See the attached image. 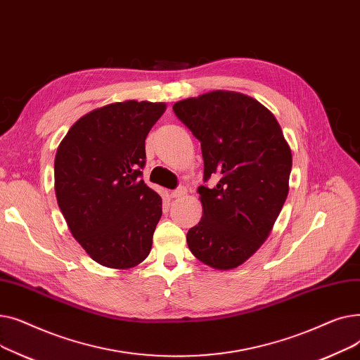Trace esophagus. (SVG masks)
Instances as JSON below:
<instances>
[{"mask_svg": "<svg viewBox=\"0 0 360 360\" xmlns=\"http://www.w3.org/2000/svg\"><path fill=\"white\" fill-rule=\"evenodd\" d=\"M185 194H186V188L185 186H179V188H176V190H174L172 193H170V197H172V198H182Z\"/></svg>", "mask_w": 360, "mask_h": 360, "instance_id": "34e87169", "label": "esophagus"}]
</instances>
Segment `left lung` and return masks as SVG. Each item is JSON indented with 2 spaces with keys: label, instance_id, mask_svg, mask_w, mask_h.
<instances>
[{
  "label": "left lung",
  "instance_id": "8db88e82",
  "mask_svg": "<svg viewBox=\"0 0 360 360\" xmlns=\"http://www.w3.org/2000/svg\"><path fill=\"white\" fill-rule=\"evenodd\" d=\"M201 143L202 217L186 233L190 251L217 270L247 261L267 239L289 193L292 151L273 113L247 94L216 90L174 105Z\"/></svg>",
  "mask_w": 360,
  "mask_h": 360
}]
</instances>
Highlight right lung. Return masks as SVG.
<instances>
[{
    "instance_id": "right-lung-1",
    "label": "right lung",
    "mask_w": 360,
    "mask_h": 360,
    "mask_svg": "<svg viewBox=\"0 0 360 360\" xmlns=\"http://www.w3.org/2000/svg\"><path fill=\"white\" fill-rule=\"evenodd\" d=\"M165 103L127 101L75 122L55 155V194L72 236L96 262L131 269L150 254L162 198L141 179L146 137Z\"/></svg>"
}]
</instances>
